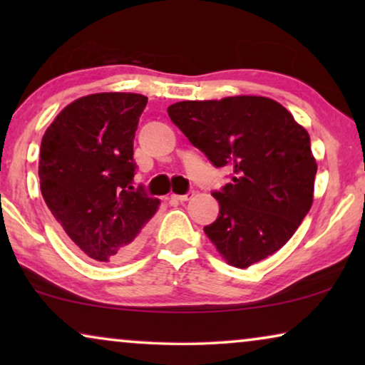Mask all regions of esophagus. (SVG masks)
<instances>
[{"instance_id":"1","label":"esophagus","mask_w":365,"mask_h":365,"mask_svg":"<svg viewBox=\"0 0 365 365\" xmlns=\"http://www.w3.org/2000/svg\"><path fill=\"white\" fill-rule=\"evenodd\" d=\"M192 194H194V191H187L186 194H173L171 199H174V201H181L182 202V201H187V199L191 197Z\"/></svg>"}]
</instances>
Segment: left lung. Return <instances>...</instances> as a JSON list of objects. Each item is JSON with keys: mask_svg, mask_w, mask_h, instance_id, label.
Wrapping results in <instances>:
<instances>
[{"mask_svg": "<svg viewBox=\"0 0 365 365\" xmlns=\"http://www.w3.org/2000/svg\"><path fill=\"white\" fill-rule=\"evenodd\" d=\"M171 121L231 182L212 196L216 221L204 227L227 264L244 269L279 251L307 216L317 164L311 138L282 104L262 96L181 101Z\"/></svg>", "mask_w": 365, "mask_h": 365, "instance_id": "obj_1", "label": "left lung"}]
</instances>
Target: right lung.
Segmentation results:
<instances>
[{
    "mask_svg": "<svg viewBox=\"0 0 365 365\" xmlns=\"http://www.w3.org/2000/svg\"><path fill=\"white\" fill-rule=\"evenodd\" d=\"M146 104L143 94H89L68 104L43 136V199L91 261L119 264L133 257L159 207V199L133 187V143Z\"/></svg>",
    "mask_w": 365,
    "mask_h": 365,
    "instance_id": "add662e5",
    "label": "right lung"
}]
</instances>
